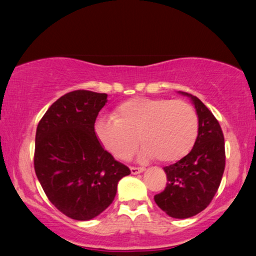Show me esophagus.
I'll return each mask as SVG.
<instances>
[{"label":"esophagus","instance_id":"34e87169","mask_svg":"<svg viewBox=\"0 0 256 256\" xmlns=\"http://www.w3.org/2000/svg\"><path fill=\"white\" fill-rule=\"evenodd\" d=\"M131 173L132 174H137V173H142L143 171H144V167H136V166H132L131 167Z\"/></svg>","mask_w":256,"mask_h":256}]
</instances>
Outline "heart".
<instances>
[{"mask_svg":"<svg viewBox=\"0 0 256 256\" xmlns=\"http://www.w3.org/2000/svg\"><path fill=\"white\" fill-rule=\"evenodd\" d=\"M95 134L119 160H128L138 143L143 158L174 162L192 149L198 134V116L183 100L134 98L118 104L113 118H101Z\"/></svg>","mask_w":256,"mask_h":256,"instance_id":"obj_1","label":"heart"}]
</instances>
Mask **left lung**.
<instances>
[{
  "label": "left lung",
  "mask_w": 256,
  "mask_h": 256,
  "mask_svg": "<svg viewBox=\"0 0 256 256\" xmlns=\"http://www.w3.org/2000/svg\"><path fill=\"white\" fill-rule=\"evenodd\" d=\"M192 98L198 116V134L192 152L173 165L164 167L167 183L154 196L167 216L185 219L207 208L219 189L225 170V140L219 122L196 96Z\"/></svg>",
  "instance_id": "left-lung-1"
}]
</instances>
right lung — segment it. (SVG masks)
Here are the masks:
<instances>
[{"label": "right lung", "mask_w": 256, "mask_h": 256, "mask_svg": "<svg viewBox=\"0 0 256 256\" xmlns=\"http://www.w3.org/2000/svg\"><path fill=\"white\" fill-rule=\"evenodd\" d=\"M107 94L67 92L40 120L34 172L46 198L68 218L90 220L113 202L118 182L131 173L104 150L95 134Z\"/></svg>", "instance_id": "obj_1"}]
</instances>
